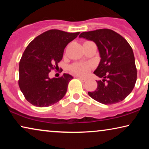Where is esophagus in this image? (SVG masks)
I'll list each match as a JSON object with an SVG mask.
<instances>
[{
	"label": "esophagus",
	"mask_w": 149,
	"mask_h": 149,
	"mask_svg": "<svg viewBox=\"0 0 149 149\" xmlns=\"http://www.w3.org/2000/svg\"><path fill=\"white\" fill-rule=\"evenodd\" d=\"M77 78H78L79 79H80V80L82 81V82H85V81H86V80H87L86 79L83 78V77H77Z\"/></svg>",
	"instance_id": "obj_1"
}]
</instances>
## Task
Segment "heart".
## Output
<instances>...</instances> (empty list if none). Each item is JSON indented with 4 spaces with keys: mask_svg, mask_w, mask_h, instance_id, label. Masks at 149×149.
<instances>
[{
    "mask_svg": "<svg viewBox=\"0 0 149 149\" xmlns=\"http://www.w3.org/2000/svg\"><path fill=\"white\" fill-rule=\"evenodd\" d=\"M91 68V65L90 64H88V63L85 62L74 63V64H73L70 66V70L73 73H74V74L80 75V76H85V75H86L90 71Z\"/></svg>",
    "mask_w": 149,
    "mask_h": 149,
    "instance_id": "obj_1",
    "label": "heart"
}]
</instances>
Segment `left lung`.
I'll return each mask as SVG.
<instances>
[{
    "label": "left lung",
    "instance_id": "8db88e82",
    "mask_svg": "<svg viewBox=\"0 0 149 149\" xmlns=\"http://www.w3.org/2000/svg\"><path fill=\"white\" fill-rule=\"evenodd\" d=\"M80 38L93 40L101 60L94 74L102 81L88 94L104 104L121 102L132 92L137 79V69L132 47L121 35L111 29L82 32Z\"/></svg>",
    "mask_w": 149,
    "mask_h": 149
}]
</instances>
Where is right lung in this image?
I'll list each match as a JSON object with an SVG mask.
<instances>
[{
	"label": "right lung",
	"instance_id": "obj_1",
	"mask_svg": "<svg viewBox=\"0 0 149 149\" xmlns=\"http://www.w3.org/2000/svg\"><path fill=\"white\" fill-rule=\"evenodd\" d=\"M79 33L49 30L36 36L26 48L19 62L18 83L31 104L49 107L66 94L73 77L64 73L59 78L50 79L49 73L58 68L65 47Z\"/></svg>",
	"mask_w": 149,
	"mask_h": 149
}]
</instances>
